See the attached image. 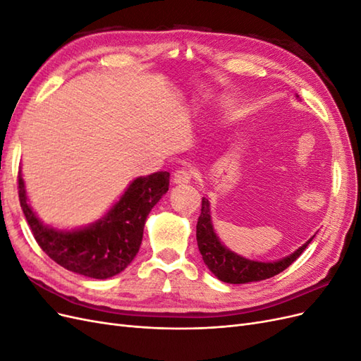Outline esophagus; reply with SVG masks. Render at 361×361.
<instances>
[{"label": "esophagus", "instance_id": "obj_1", "mask_svg": "<svg viewBox=\"0 0 361 361\" xmlns=\"http://www.w3.org/2000/svg\"><path fill=\"white\" fill-rule=\"evenodd\" d=\"M191 178H192V171L183 169V170H178L176 173H174L173 182L176 185H185V183L191 182Z\"/></svg>", "mask_w": 361, "mask_h": 361}]
</instances>
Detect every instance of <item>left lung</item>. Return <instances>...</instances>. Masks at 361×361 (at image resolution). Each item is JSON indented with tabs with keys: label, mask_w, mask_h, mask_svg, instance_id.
<instances>
[{
	"label": "left lung",
	"mask_w": 361,
	"mask_h": 361,
	"mask_svg": "<svg viewBox=\"0 0 361 361\" xmlns=\"http://www.w3.org/2000/svg\"><path fill=\"white\" fill-rule=\"evenodd\" d=\"M298 99V94H297ZM197 245L200 255L203 257L204 265L209 268L212 274L224 283H232V285H244V283L267 280L280 274L295 260L300 257L302 251L307 248L312 243L314 235L304 243L301 247L290 253L286 257L272 262H260L247 259L241 255L235 253L231 248H227L220 238L216 236L212 216H211V203L206 197L202 199V214L197 221Z\"/></svg>",
	"instance_id": "1"
}]
</instances>
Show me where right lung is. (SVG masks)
<instances>
[{
  "mask_svg": "<svg viewBox=\"0 0 361 361\" xmlns=\"http://www.w3.org/2000/svg\"><path fill=\"white\" fill-rule=\"evenodd\" d=\"M18 182L20 207L40 248L63 268L105 280L120 274L137 256L147 215L169 191L170 173L135 178L99 220L76 228L43 224L30 204L20 171Z\"/></svg>",
  "mask_w": 361,
  "mask_h": 361,
  "instance_id": "add662e5",
  "label": "right lung"
}]
</instances>
